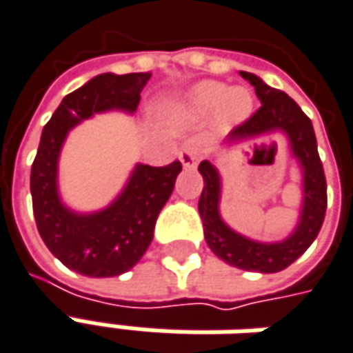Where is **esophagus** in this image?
<instances>
[{"mask_svg": "<svg viewBox=\"0 0 353 353\" xmlns=\"http://www.w3.org/2000/svg\"><path fill=\"white\" fill-rule=\"evenodd\" d=\"M201 158V144L197 139H191L188 142H183L181 152H179V160L185 168H195V164L199 162Z\"/></svg>", "mask_w": 353, "mask_h": 353, "instance_id": "esophagus-1", "label": "esophagus"}]
</instances>
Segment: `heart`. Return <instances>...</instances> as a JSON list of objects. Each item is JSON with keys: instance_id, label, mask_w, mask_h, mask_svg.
Here are the masks:
<instances>
[{"instance_id": "1", "label": "heart", "mask_w": 353, "mask_h": 353, "mask_svg": "<svg viewBox=\"0 0 353 353\" xmlns=\"http://www.w3.org/2000/svg\"><path fill=\"white\" fill-rule=\"evenodd\" d=\"M189 109L195 113H211L216 109L219 125L232 127L252 115L254 99L244 88H226L221 81H201L188 97Z\"/></svg>"}]
</instances>
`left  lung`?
Wrapping results in <instances>:
<instances>
[{
    "mask_svg": "<svg viewBox=\"0 0 353 353\" xmlns=\"http://www.w3.org/2000/svg\"><path fill=\"white\" fill-rule=\"evenodd\" d=\"M240 76L254 85L256 95L261 101L260 109L238 125L230 132V140L258 137L272 130H283L291 142L293 156L303 170V209L297 228L293 234L281 242H256L234 232L219 213L221 201V177L209 160L199 164V172L205 188L199 197V214L203 221V232L209 248L221 260L246 272L275 274L289 268L299 256H303L314 238L321 232L326 213V177L322 170L321 156L316 148V137L310 119L285 92L270 88L258 76L240 72Z\"/></svg>",
    "mask_w": 353,
    "mask_h": 353,
    "instance_id": "8db88e82",
    "label": "left lung"
}]
</instances>
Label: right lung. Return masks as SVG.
Segmentation results:
<instances>
[{
  "label": "right lung",
  "mask_w": 353,
  "mask_h": 353,
  "mask_svg": "<svg viewBox=\"0 0 353 353\" xmlns=\"http://www.w3.org/2000/svg\"><path fill=\"white\" fill-rule=\"evenodd\" d=\"M150 72L101 74L68 93L44 125L31 168L32 213L46 248L66 268L88 277H113L137 265L154 238L156 219L170 199L179 162L139 164L123 193L107 209L79 214L62 205L56 188L58 156L70 128L109 109L137 111Z\"/></svg>",
  "instance_id": "obj_1"
}]
</instances>
